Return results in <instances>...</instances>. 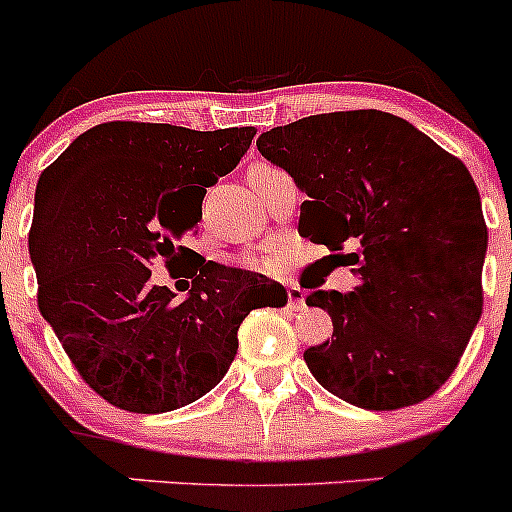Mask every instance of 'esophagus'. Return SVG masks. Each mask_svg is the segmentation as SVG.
<instances>
[{"label":"esophagus","instance_id":"34e87169","mask_svg":"<svg viewBox=\"0 0 512 512\" xmlns=\"http://www.w3.org/2000/svg\"><path fill=\"white\" fill-rule=\"evenodd\" d=\"M287 304L292 309H302L304 307V289L302 287H287Z\"/></svg>","mask_w":512,"mask_h":512}]
</instances>
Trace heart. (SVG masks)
<instances>
[{
	"instance_id": "obj_1",
	"label": "heart",
	"mask_w": 512,
	"mask_h": 512,
	"mask_svg": "<svg viewBox=\"0 0 512 512\" xmlns=\"http://www.w3.org/2000/svg\"><path fill=\"white\" fill-rule=\"evenodd\" d=\"M247 262H250V265H257V262H252V260H247Z\"/></svg>"
}]
</instances>
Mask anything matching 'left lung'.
<instances>
[{
	"instance_id": "1",
	"label": "left lung",
	"mask_w": 512,
	"mask_h": 512,
	"mask_svg": "<svg viewBox=\"0 0 512 512\" xmlns=\"http://www.w3.org/2000/svg\"><path fill=\"white\" fill-rule=\"evenodd\" d=\"M257 151L307 195L299 235L339 252L359 280L349 294L307 297L334 324L332 342L304 352L314 379L369 411L436 394L483 312L488 227L466 165L374 108L277 126Z\"/></svg>"
}]
</instances>
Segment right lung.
<instances>
[{
  "mask_svg": "<svg viewBox=\"0 0 512 512\" xmlns=\"http://www.w3.org/2000/svg\"><path fill=\"white\" fill-rule=\"evenodd\" d=\"M255 133L108 121L41 173L29 230L36 302L108 404L133 414L193 404L230 369L242 319L287 302L277 282L180 245L203 218L205 188L240 163ZM156 259L194 262L188 298L152 285Z\"/></svg>",
  "mask_w": 512,
  "mask_h": 512,
  "instance_id": "add662e5",
  "label": "right lung"
}]
</instances>
